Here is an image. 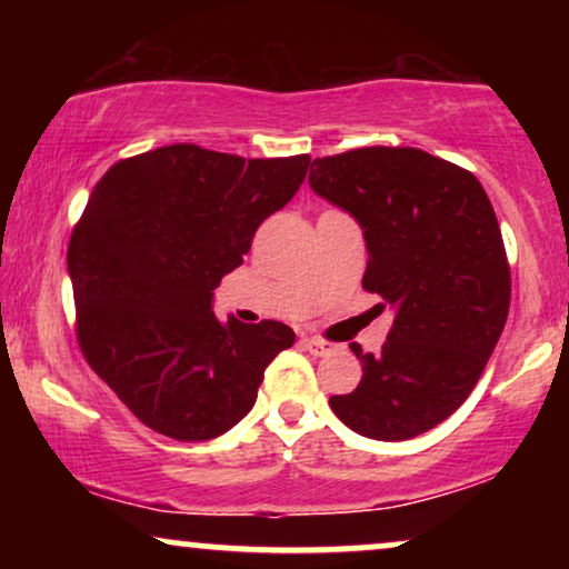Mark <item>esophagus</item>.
Segmentation results:
<instances>
[{
  "label": "esophagus",
  "instance_id": "esophagus-1",
  "mask_svg": "<svg viewBox=\"0 0 569 569\" xmlns=\"http://www.w3.org/2000/svg\"><path fill=\"white\" fill-rule=\"evenodd\" d=\"M302 345H306L308 352L316 355V357H323V355L331 352V341L318 339V337H306V339H302Z\"/></svg>",
  "mask_w": 569,
  "mask_h": 569
}]
</instances>
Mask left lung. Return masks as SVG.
Wrapping results in <instances>:
<instances>
[{
  "mask_svg": "<svg viewBox=\"0 0 569 569\" xmlns=\"http://www.w3.org/2000/svg\"><path fill=\"white\" fill-rule=\"evenodd\" d=\"M313 166V191L362 224V287L396 310L378 355L352 345L362 380L329 403L365 438H417L469 399L508 321L492 201L471 170L417 147H360Z\"/></svg>",
  "mask_w": 569,
  "mask_h": 569,
  "instance_id": "1",
  "label": "left lung"
}]
</instances>
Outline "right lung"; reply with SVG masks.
I'll return each mask as SVG.
<instances>
[{
  "label": "right lung",
  "mask_w": 569,
  "mask_h": 569,
  "mask_svg": "<svg viewBox=\"0 0 569 569\" xmlns=\"http://www.w3.org/2000/svg\"><path fill=\"white\" fill-rule=\"evenodd\" d=\"M308 166L310 154L248 160L181 142L113 162L92 189L67 251L77 345L150 430L228 432L295 345L279 321H220L212 290Z\"/></svg>",
  "instance_id": "1"
}]
</instances>
